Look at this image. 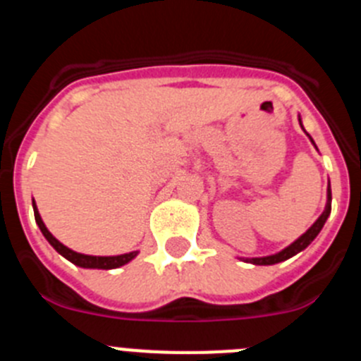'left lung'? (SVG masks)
Here are the masks:
<instances>
[{"label":"left lung","instance_id":"8db88e82","mask_svg":"<svg viewBox=\"0 0 361 361\" xmlns=\"http://www.w3.org/2000/svg\"><path fill=\"white\" fill-rule=\"evenodd\" d=\"M300 126H302V121H300ZM309 139H311V135H309ZM311 142L314 145V141H312V139H311ZM329 215H331V184H329V188H327V204H325L324 213L318 216L317 222H314V224H312L311 228H309L307 231L302 235V237L296 238L291 245H288V247L280 251V253L269 255V257H262V258H245V262H251V264H255V266H273V264L283 262V260H288V258L295 257L296 253H300L302 250H305V247H307V245L311 244L314 238H317V235L322 231V228H324V224H325V220H327V216Z\"/></svg>","mask_w":361,"mask_h":361}]
</instances>
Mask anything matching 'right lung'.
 Wrapping results in <instances>:
<instances>
[{
	"label": "right lung",
	"mask_w": 361,
	"mask_h": 361,
	"mask_svg": "<svg viewBox=\"0 0 361 361\" xmlns=\"http://www.w3.org/2000/svg\"><path fill=\"white\" fill-rule=\"evenodd\" d=\"M32 206H34V216H36V222L39 226L41 233L44 235V238L50 242L54 250L57 251L59 255L70 260L72 264L79 267H86V269H116V267L124 266V264H128L132 258L137 257V251H132V253H124V255H117V257H92V255H82V253H75V251L68 250L66 245H63L61 242L57 240L54 237L52 233L47 229V226L43 224V220H41L39 212L36 208V202L32 200Z\"/></svg>",
	"instance_id": "1"
}]
</instances>
